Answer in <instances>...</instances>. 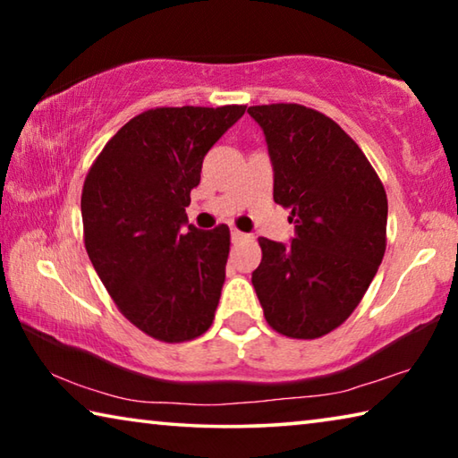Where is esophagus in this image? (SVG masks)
Wrapping results in <instances>:
<instances>
[{
  "label": "esophagus",
  "mask_w": 458,
  "mask_h": 458,
  "mask_svg": "<svg viewBox=\"0 0 458 458\" xmlns=\"http://www.w3.org/2000/svg\"><path fill=\"white\" fill-rule=\"evenodd\" d=\"M248 240H252L250 234H244V232H240L236 228H232V242L240 244V242H248Z\"/></svg>",
  "instance_id": "esophagus-1"
}]
</instances>
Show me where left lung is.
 Returning a JSON list of instances; mask_svg holds the SVG:
<instances>
[{
    "label": "left lung",
    "instance_id": "left-lung-1",
    "mask_svg": "<svg viewBox=\"0 0 458 458\" xmlns=\"http://www.w3.org/2000/svg\"><path fill=\"white\" fill-rule=\"evenodd\" d=\"M248 114L265 131L273 198L297 230L289 246L259 238L254 291L276 333L323 337L355 311L384 259V183L327 114L297 103L248 106Z\"/></svg>",
    "mask_w": 458,
    "mask_h": 458
}]
</instances>
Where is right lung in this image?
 Returning <instances> with one entry per match:
<instances>
[{"instance_id":"right-lung-1","label":"right lung","mask_w":458,"mask_h":458,"mask_svg":"<svg viewBox=\"0 0 458 458\" xmlns=\"http://www.w3.org/2000/svg\"><path fill=\"white\" fill-rule=\"evenodd\" d=\"M246 106H157L111 137L82 185L84 246L119 311L147 335L182 344L210 329L230 228L198 230L185 208L201 161Z\"/></svg>"}]
</instances>
